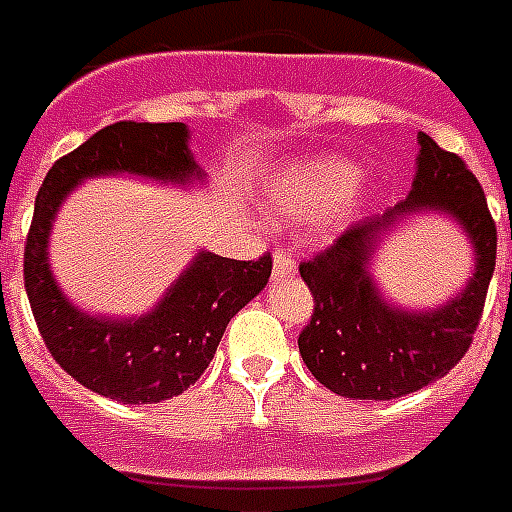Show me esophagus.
<instances>
[{"instance_id":"1","label":"esophagus","mask_w":512,"mask_h":512,"mask_svg":"<svg viewBox=\"0 0 512 512\" xmlns=\"http://www.w3.org/2000/svg\"><path fill=\"white\" fill-rule=\"evenodd\" d=\"M298 273V265L287 252H276L273 255V279H290Z\"/></svg>"}]
</instances>
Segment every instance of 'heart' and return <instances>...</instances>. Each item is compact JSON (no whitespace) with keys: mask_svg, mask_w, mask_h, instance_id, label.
<instances>
[{"mask_svg":"<svg viewBox=\"0 0 512 512\" xmlns=\"http://www.w3.org/2000/svg\"><path fill=\"white\" fill-rule=\"evenodd\" d=\"M360 171L343 158H311L284 166L271 177L265 204L273 217L284 220H314L322 233L341 228L362 204V193H354Z\"/></svg>","mask_w":512,"mask_h":512,"instance_id":"heart-1","label":"heart"}]
</instances>
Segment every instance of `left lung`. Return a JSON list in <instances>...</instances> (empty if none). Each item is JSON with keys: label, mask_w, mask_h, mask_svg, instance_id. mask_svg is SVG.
<instances>
[{"label": "left lung", "mask_w": 512, "mask_h": 512, "mask_svg": "<svg viewBox=\"0 0 512 512\" xmlns=\"http://www.w3.org/2000/svg\"><path fill=\"white\" fill-rule=\"evenodd\" d=\"M416 211L454 216L476 252V273L456 299L408 312L380 298L367 265L386 229ZM512 239V233H510ZM497 263V225L486 195L459 155L419 134L416 177L405 201L357 222L333 247L300 263L314 314L298 338L300 357L319 384L351 400H395L438 381L462 360L481 322Z\"/></svg>", "instance_id": "8db88e82"}]
</instances>
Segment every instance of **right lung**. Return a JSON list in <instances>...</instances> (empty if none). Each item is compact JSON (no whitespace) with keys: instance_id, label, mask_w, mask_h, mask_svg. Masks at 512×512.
I'll list each match as a JSON object with an SVG mask.
<instances>
[{"instance_id":"1","label":"right lung","mask_w":512,"mask_h":512,"mask_svg":"<svg viewBox=\"0 0 512 512\" xmlns=\"http://www.w3.org/2000/svg\"><path fill=\"white\" fill-rule=\"evenodd\" d=\"M185 123H115L53 163L34 204L23 282L42 341L61 368L96 395L126 405L182 395L209 368L225 327L271 276L260 260L198 252L161 303L142 317H93L58 290L48 263V239L64 198L83 179L134 174L187 185L204 179L187 147Z\"/></svg>"}]
</instances>
